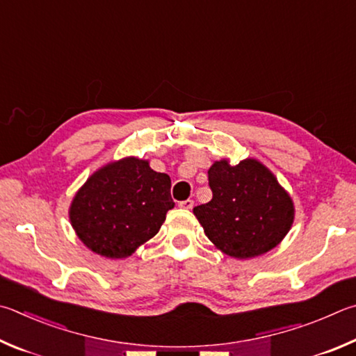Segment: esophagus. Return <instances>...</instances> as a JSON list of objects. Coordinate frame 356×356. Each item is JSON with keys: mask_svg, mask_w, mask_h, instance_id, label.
<instances>
[{"mask_svg": "<svg viewBox=\"0 0 356 356\" xmlns=\"http://www.w3.org/2000/svg\"><path fill=\"white\" fill-rule=\"evenodd\" d=\"M193 205H195V202H193L191 199H186V200H182V202H179L180 209H185V210L193 209Z\"/></svg>", "mask_w": 356, "mask_h": 356, "instance_id": "esophagus-1", "label": "esophagus"}]
</instances>
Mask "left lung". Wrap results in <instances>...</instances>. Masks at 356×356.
<instances>
[{"label": "left lung", "mask_w": 356, "mask_h": 356, "mask_svg": "<svg viewBox=\"0 0 356 356\" xmlns=\"http://www.w3.org/2000/svg\"><path fill=\"white\" fill-rule=\"evenodd\" d=\"M210 202L193 213L215 248L238 260L263 255L282 243L294 222L289 193L261 161L232 165L216 160L209 170Z\"/></svg>", "instance_id": "obj_1"}]
</instances>
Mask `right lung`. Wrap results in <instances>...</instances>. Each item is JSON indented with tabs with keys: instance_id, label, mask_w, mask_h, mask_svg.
I'll return each mask as SVG.
<instances>
[{
	"instance_id": "right-lung-1",
	"label": "right lung",
	"mask_w": 356,
	"mask_h": 356,
	"mask_svg": "<svg viewBox=\"0 0 356 356\" xmlns=\"http://www.w3.org/2000/svg\"><path fill=\"white\" fill-rule=\"evenodd\" d=\"M171 179L149 160L124 157L96 170L71 200L76 235L95 254L120 260L159 234L174 209Z\"/></svg>"
}]
</instances>
